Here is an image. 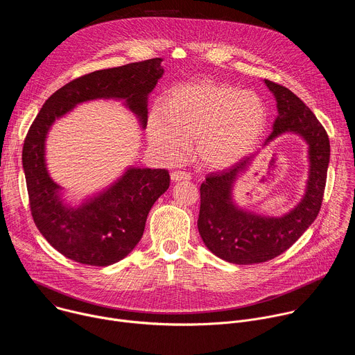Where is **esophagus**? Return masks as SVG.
Wrapping results in <instances>:
<instances>
[{
	"label": "esophagus",
	"mask_w": 355,
	"mask_h": 355,
	"mask_svg": "<svg viewBox=\"0 0 355 355\" xmlns=\"http://www.w3.org/2000/svg\"><path fill=\"white\" fill-rule=\"evenodd\" d=\"M171 180L173 181H188L191 180V174L189 173H185V171H180V170H175L171 173Z\"/></svg>",
	"instance_id": "1"
}]
</instances>
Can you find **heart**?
Segmentation results:
<instances>
[{
    "mask_svg": "<svg viewBox=\"0 0 355 355\" xmlns=\"http://www.w3.org/2000/svg\"><path fill=\"white\" fill-rule=\"evenodd\" d=\"M267 121L261 98L252 91L209 80L174 87L147 119V137L168 162L180 160L195 140L198 160L211 168L240 162L259 141Z\"/></svg>",
    "mask_w": 355,
    "mask_h": 355,
    "instance_id": "1",
    "label": "heart"
}]
</instances>
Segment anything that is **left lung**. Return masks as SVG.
<instances>
[{"instance_id": "1", "label": "left lung", "mask_w": 355, "mask_h": 355, "mask_svg": "<svg viewBox=\"0 0 355 355\" xmlns=\"http://www.w3.org/2000/svg\"><path fill=\"white\" fill-rule=\"evenodd\" d=\"M277 101L278 116L264 146L284 133H296L308 143L309 177L305 195L288 214L274 218L234 205L233 185L257 153L234 166L208 174L200 184L198 230L205 245L219 259L239 264H259L278 257L315 222L323 200L330 162L329 136L315 114L291 89L264 81Z\"/></svg>"}]
</instances>
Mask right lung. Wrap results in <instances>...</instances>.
I'll return each mask as SVG.
<instances>
[{
  "label": "right lung",
  "mask_w": 355,
  "mask_h": 355,
  "mask_svg": "<svg viewBox=\"0 0 355 355\" xmlns=\"http://www.w3.org/2000/svg\"><path fill=\"white\" fill-rule=\"evenodd\" d=\"M162 62L156 58L70 81L47 98L28 130L22 166L33 222L50 245L73 261L107 267L125 259L140 241L151 207L168 189L170 174L130 167L103 192L70 207L62 199V187L47 173V132L77 104L103 98L123 99L144 129L148 94L164 73Z\"/></svg>",
  "instance_id": "obj_1"
}]
</instances>
